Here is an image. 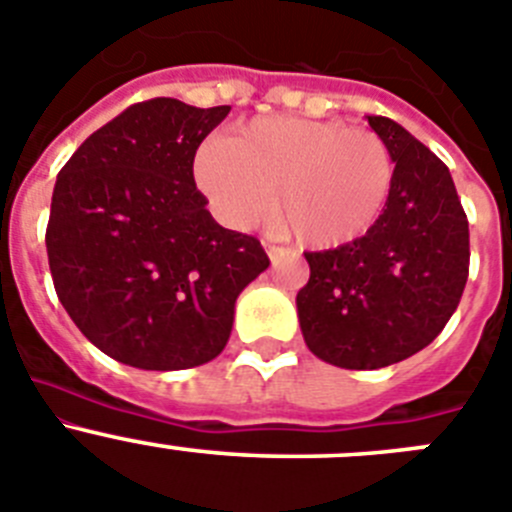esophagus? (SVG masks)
<instances>
[{
    "mask_svg": "<svg viewBox=\"0 0 512 512\" xmlns=\"http://www.w3.org/2000/svg\"><path fill=\"white\" fill-rule=\"evenodd\" d=\"M265 252H267V257H270V260H278V255L283 250H280V247H275V245H270V242H265Z\"/></svg>",
    "mask_w": 512,
    "mask_h": 512,
    "instance_id": "34e87169",
    "label": "esophagus"
}]
</instances>
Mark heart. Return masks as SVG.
I'll return each instance as SVG.
<instances>
[{"label":"heart","instance_id":"1","mask_svg":"<svg viewBox=\"0 0 512 512\" xmlns=\"http://www.w3.org/2000/svg\"><path fill=\"white\" fill-rule=\"evenodd\" d=\"M193 178L211 211L232 229L260 222L275 201L278 227L313 250L365 237L393 188L390 147L367 130L306 117H260L234 137L196 150Z\"/></svg>","mask_w":512,"mask_h":512}]
</instances>
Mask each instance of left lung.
I'll return each mask as SVG.
<instances>
[{
    "label": "left lung",
    "instance_id": "obj_1",
    "mask_svg": "<svg viewBox=\"0 0 512 512\" xmlns=\"http://www.w3.org/2000/svg\"><path fill=\"white\" fill-rule=\"evenodd\" d=\"M393 155V188L365 237L306 252L298 290L303 339L344 370H377L434 342L457 311L469 275V224L451 173L388 117H367Z\"/></svg>",
    "mask_w": 512,
    "mask_h": 512
}]
</instances>
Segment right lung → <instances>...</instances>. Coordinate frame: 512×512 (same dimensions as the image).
<instances>
[{
	"label": "right lung",
	"mask_w": 512,
	"mask_h": 512,
	"mask_svg": "<svg viewBox=\"0 0 512 512\" xmlns=\"http://www.w3.org/2000/svg\"><path fill=\"white\" fill-rule=\"evenodd\" d=\"M232 107L132 104L71 155L53 188L50 275L94 347L137 370H188L227 347L239 293L267 270L255 237L214 222L193 181Z\"/></svg>",
	"instance_id": "right-lung-1"
}]
</instances>
